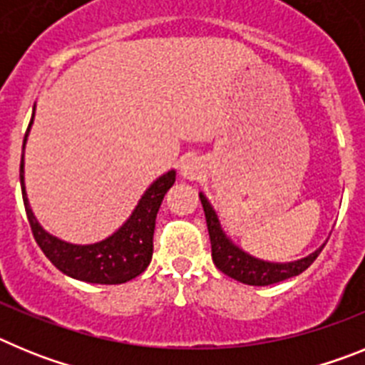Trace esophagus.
<instances>
[{"label":"esophagus","mask_w":365,"mask_h":365,"mask_svg":"<svg viewBox=\"0 0 365 365\" xmlns=\"http://www.w3.org/2000/svg\"><path fill=\"white\" fill-rule=\"evenodd\" d=\"M205 173V163L199 157H186L180 163V175L188 180H197Z\"/></svg>","instance_id":"34e87169"}]
</instances>
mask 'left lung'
Instances as JSON below:
<instances>
[{
  "mask_svg": "<svg viewBox=\"0 0 365 365\" xmlns=\"http://www.w3.org/2000/svg\"><path fill=\"white\" fill-rule=\"evenodd\" d=\"M201 199L202 210H205L206 217V227H208V234H210V243H212V259H214L215 267L232 279L245 283V285H254V287H265L272 285V283H279L283 279L294 278L303 270L309 269L312 265V261L320 256L322 248H316L314 252L309 256L302 257L296 261H287V263H274V261L259 259V257L250 256L245 252L243 248H240L234 241L225 234L219 221L217 214H215L214 206L210 201L206 199L205 193H199Z\"/></svg>",
  "mask_w": 365,
  "mask_h": 365,
  "instance_id": "1",
  "label": "left lung"
}]
</instances>
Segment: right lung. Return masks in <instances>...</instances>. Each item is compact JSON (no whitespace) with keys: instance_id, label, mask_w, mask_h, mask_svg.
I'll return each mask as SVG.
<instances>
[{"instance_id":"right-lung-1","label":"right lung","mask_w":365,"mask_h":365,"mask_svg":"<svg viewBox=\"0 0 365 365\" xmlns=\"http://www.w3.org/2000/svg\"><path fill=\"white\" fill-rule=\"evenodd\" d=\"M36 109V104L34 108ZM34 122V111L29 122V130L24 138V151L19 163V182H21V195H24L25 212H27L31 230L34 240L40 245L43 254L51 259L58 270L74 279L87 283H100V285H118L137 278L150 265L153 256V230L155 217L160 208L166 192L175 182V170H170L159 179H155L143 197L138 199L135 210L125 219L118 230L108 235L106 240L91 245H74L60 240L56 235L43 230L36 215L29 205L27 190H25V144H27L29 131Z\"/></svg>"}]
</instances>
